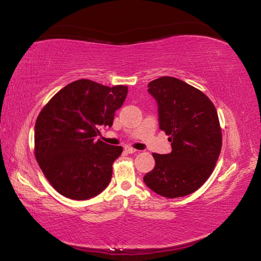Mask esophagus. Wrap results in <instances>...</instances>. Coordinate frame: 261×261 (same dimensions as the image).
Returning <instances> with one entry per match:
<instances>
[{"mask_svg": "<svg viewBox=\"0 0 261 261\" xmlns=\"http://www.w3.org/2000/svg\"><path fill=\"white\" fill-rule=\"evenodd\" d=\"M124 149H125V152H126V153H129V154H132V153H136V152H137L136 149H135V148H132L131 146H125V147H124Z\"/></svg>", "mask_w": 261, "mask_h": 261, "instance_id": "34e87169", "label": "esophagus"}]
</instances>
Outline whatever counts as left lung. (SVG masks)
Instances as JSON below:
<instances>
[{"instance_id": "1", "label": "left lung", "mask_w": 261, "mask_h": 261, "mask_svg": "<svg viewBox=\"0 0 261 261\" xmlns=\"http://www.w3.org/2000/svg\"><path fill=\"white\" fill-rule=\"evenodd\" d=\"M158 103L159 127L169 136V154L153 153L155 166L144 182L158 194L178 198L199 189L218 161L222 135L214 105L201 91L174 77L148 84Z\"/></svg>"}]
</instances>
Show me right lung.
I'll use <instances>...</instances> for the list:
<instances>
[{
  "label": "right lung",
  "mask_w": 261,
  "mask_h": 261,
  "mask_svg": "<svg viewBox=\"0 0 261 261\" xmlns=\"http://www.w3.org/2000/svg\"><path fill=\"white\" fill-rule=\"evenodd\" d=\"M127 87H114L79 79L53 96L39 114L34 127L35 159L57 192L74 200L98 196L108 187L113 162L121 146L95 137L99 127L112 126Z\"/></svg>",
  "instance_id": "right-lung-1"
}]
</instances>
